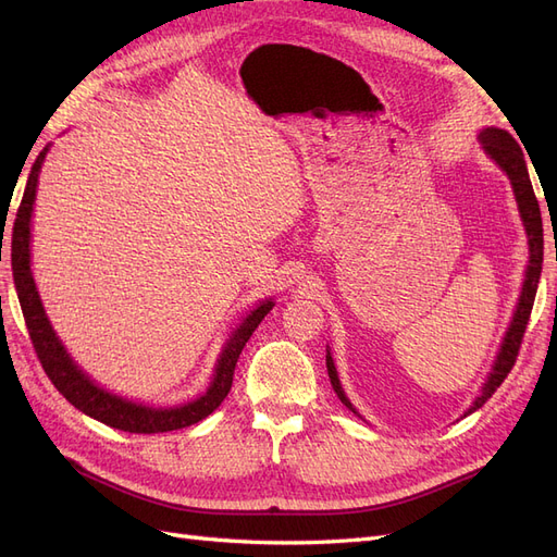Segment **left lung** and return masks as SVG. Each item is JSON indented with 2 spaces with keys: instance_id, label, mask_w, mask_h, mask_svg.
Here are the masks:
<instances>
[{
  "instance_id": "8db88e82",
  "label": "left lung",
  "mask_w": 557,
  "mask_h": 557,
  "mask_svg": "<svg viewBox=\"0 0 557 557\" xmlns=\"http://www.w3.org/2000/svg\"><path fill=\"white\" fill-rule=\"evenodd\" d=\"M481 141H483V148L487 150V156H491L511 178L513 193H516V199H518V209H520V215H522V223H525L528 237H530V264H528V272H525V283H522V295H520V301H518V309L513 313V320H511V327H509L507 336H504V344L499 348V356L495 360L493 372H491V376H487L481 395L476 397L474 404H471V409L467 413H474L476 409H481L483 404L495 395L497 387L504 383V379H507L509 372L513 369L520 344H522V336H525V330H528V320H530V313H532L536 285H539V276H542V262H544L542 211H539V201H536V195L532 190V181H530L528 166H525V156H522L518 141L511 137L509 132H504V129H495V127L483 129ZM327 374H330V381H332L336 397L342 399L344 407H348L352 413H358L356 409H352V404L346 399V395L342 391L330 352H327Z\"/></svg>"
}]
</instances>
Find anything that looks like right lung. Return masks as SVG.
<instances>
[{"instance_id": "obj_1", "label": "right lung", "mask_w": 557, "mask_h": 557, "mask_svg": "<svg viewBox=\"0 0 557 557\" xmlns=\"http://www.w3.org/2000/svg\"><path fill=\"white\" fill-rule=\"evenodd\" d=\"M46 150L48 148H44L37 156L35 164H32L21 207H18V213H15L13 237H11V267H13L15 290H18L21 309L25 315V325L29 332L32 346H35V352L44 367L46 376L62 393V397L70 404H74L78 411L115 430L156 434V432H172V430L199 423L201 418H207L209 413H213L218 407H221L223 399L227 397L232 379H234V367H237L242 350L250 339V334L256 332V327L262 323V318L272 311L274 301H262L256 311H250V315L244 320L242 327L232 334V339L227 342L221 360H218L209 391L199 399L176 409H150V407H139V404H132L104 393L102 387H97L72 362V358L66 356L64 346L58 342V336L44 313L39 293L35 288V278H32V272H29V218H32V205H35L37 178L41 172Z\"/></svg>"}]
</instances>
